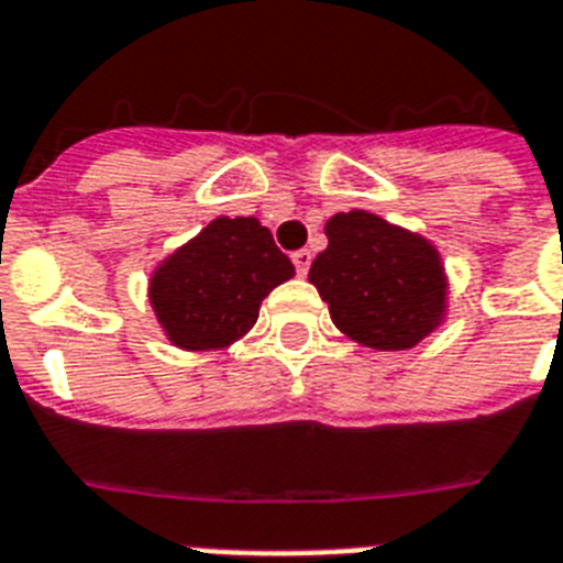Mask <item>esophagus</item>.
<instances>
[{
    "label": "esophagus",
    "instance_id": "esophagus-1",
    "mask_svg": "<svg viewBox=\"0 0 563 563\" xmlns=\"http://www.w3.org/2000/svg\"><path fill=\"white\" fill-rule=\"evenodd\" d=\"M291 263H295L298 274L303 277V274L309 272V265H312V254H309L307 247H300V251H295V254H291Z\"/></svg>",
    "mask_w": 563,
    "mask_h": 563
}]
</instances>
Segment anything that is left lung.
<instances>
[{"label":"left lung","instance_id":"8db88e82","mask_svg":"<svg viewBox=\"0 0 563 563\" xmlns=\"http://www.w3.org/2000/svg\"><path fill=\"white\" fill-rule=\"evenodd\" d=\"M330 245L312 260L309 283L353 342L406 351L427 339L446 312L441 256L427 239L365 210L335 212Z\"/></svg>","mask_w":563,"mask_h":563}]
</instances>
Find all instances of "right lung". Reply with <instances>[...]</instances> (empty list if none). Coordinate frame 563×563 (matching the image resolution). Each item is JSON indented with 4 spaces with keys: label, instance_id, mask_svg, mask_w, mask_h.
Segmentation results:
<instances>
[{
    "label": "right lung",
    "instance_id": "1",
    "mask_svg": "<svg viewBox=\"0 0 563 563\" xmlns=\"http://www.w3.org/2000/svg\"><path fill=\"white\" fill-rule=\"evenodd\" d=\"M291 274V260L254 216H221L163 260L148 298L172 344L216 351L256 324L265 295Z\"/></svg>",
    "mask_w": 563,
    "mask_h": 563
}]
</instances>
